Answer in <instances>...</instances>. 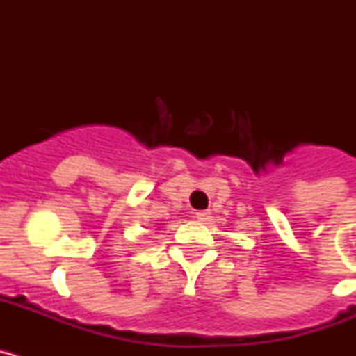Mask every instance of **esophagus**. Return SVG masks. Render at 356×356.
Returning <instances> with one entry per match:
<instances>
[{"instance_id": "obj_1", "label": "esophagus", "mask_w": 356, "mask_h": 356, "mask_svg": "<svg viewBox=\"0 0 356 356\" xmlns=\"http://www.w3.org/2000/svg\"><path fill=\"white\" fill-rule=\"evenodd\" d=\"M196 217L200 219V221H207L210 217V212L209 210H200V212H196Z\"/></svg>"}]
</instances>
